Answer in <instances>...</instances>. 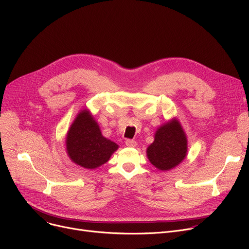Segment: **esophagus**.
Listing matches in <instances>:
<instances>
[{"mask_svg": "<svg viewBox=\"0 0 249 249\" xmlns=\"http://www.w3.org/2000/svg\"><path fill=\"white\" fill-rule=\"evenodd\" d=\"M125 144L128 147H135L137 145V142L135 140H133V139H127L125 141Z\"/></svg>", "mask_w": 249, "mask_h": 249, "instance_id": "obj_1", "label": "esophagus"}]
</instances>
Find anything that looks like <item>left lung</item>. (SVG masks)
I'll use <instances>...</instances> for the list:
<instances>
[{"label": "left lung", "instance_id": "8db88e82", "mask_svg": "<svg viewBox=\"0 0 249 249\" xmlns=\"http://www.w3.org/2000/svg\"><path fill=\"white\" fill-rule=\"evenodd\" d=\"M187 137L178 121L174 120L160 127L154 141L147 148L149 161L161 171H168L185 160Z\"/></svg>", "mask_w": 249, "mask_h": 249}]
</instances>
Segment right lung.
I'll return each mask as SVG.
<instances>
[{
    "mask_svg": "<svg viewBox=\"0 0 249 249\" xmlns=\"http://www.w3.org/2000/svg\"><path fill=\"white\" fill-rule=\"evenodd\" d=\"M117 149L116 143L102 135L89 111L84 110L77 115L67 137V150L74 163L93 169L106 163Z\"/></svg>",
    "mask_w": 249,
    "mask_h": 249,
    "instance_id": "obj_1",
    "label": "right lung"
}]
</instances>
